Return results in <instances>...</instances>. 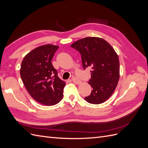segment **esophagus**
<instances>
[{
    "mask_svg": "<svg viewBox=\"0 0 148 148\" xmlns=\"http://www.w3.org/2000/svg\"><path fill=\"white\" fill-rule=\"evenodd\" d=\"M71 80H72V81H73V83H75V84L78 85V84H81V81L79 80L78 79H77V78H75V77L72 78Z\"/></svg>",
    "mask_w": 148,
    "mask_h": 148,
    "instance_id": "obj_1",
    "label": "esophagus"
}]
</instances>
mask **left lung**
<instances>
[{"instance_id":"left-lung-1","label":"left lung","mask_w":148,"mask_h":148,"mask_svg":"<svg viewBox=\"0 0 148 148\" xmlns=\"http://www.w3.org/2000/svg\"><path fill=\"white\" fill-rule=\"evenodd\" d=\"M80 52L84 69L92 67L88 84L93 90L85 99L90 103L100 104L112 95L120 77L119 60L117 53L105 39L86 37L71 45Z\"/></svg>"}]
</instances>
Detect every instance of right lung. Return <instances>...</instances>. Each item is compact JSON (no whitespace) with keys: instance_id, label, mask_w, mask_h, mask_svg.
<instances>
[{"instance_id":"1","label":"right lung","mask_w":148,"mask_h":148,"mask_svg":"<svg viewBox=\"0 0 148 148\" xmlns=\"http://www.w3.org/2000/svg\"><path fill=\"white\" fill-rule=\"evenodd\" d=\"M59 46L45 45L28 53L21 63L20 75L28 93L36 101L45 106L59 103L65 82L58 76L51 63Z\"/></svg>"}]
</instances>
